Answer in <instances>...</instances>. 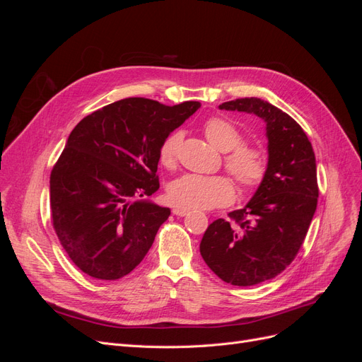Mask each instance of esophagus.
I'll return each instance as SVG.
<instances>
[{"instance_id":"34e87169","label":"esophagus","mask_w":362,"mask_h":362,"mask_svg":"<svg viewBox=\"0 0 362 362\" xmlns=\"http://www.w3.org/2000/svg\"><path fill=\"white\" fill-rule=\"evenodd\" d=\"M172 213L175 214V216H180V217H184V216H187L190 211L189 210H185V208H173L172 210Z\"/></svg>"}]
</instances>
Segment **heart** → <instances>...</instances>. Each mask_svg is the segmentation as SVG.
I'll return each instance as SVG.
<instances>
[{
	"label": "heart",
	"instance_id": "1",
	"mask_svg": "<svg viewBox=\"0 0 362 362\" xmlns=\"http://www.w3.org/2000/svg\"><path fill=\"white\" fill-rule=\"evenodd\" d=\"M206 140L225 152L223 168L231 175L243 193L255 192L264 182L269 172V157L266 151L243 144L245 136L231 120L225 117H211L204 124ZM182 136L178 131L163 139L158 149V160L164 168L177 166ZM235 190L231 180L223 175H182L173 180L168 187V199L172 205L185 210H211L233 204Z\"/></svg>",
	"mask_w": 362,
	"mask_h": 362
}]
</instances>
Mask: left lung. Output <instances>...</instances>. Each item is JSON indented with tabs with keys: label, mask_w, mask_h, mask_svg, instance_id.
I'll use <instances>...</instances> for the list:
<instances>
[{
	"label": "left lung",
	"mask_w": 362,
	"mask_h": 362,
	"mask_svg": "<svg viewBox=\"0 0 362 362\" xmlns=\"http://www.w3.org/2000/svg\"><path fill=\"white\" fill-rule=\"evenodd\" d=\"M218 107L254 113L267 125L264 182L245 208L208 226L199 247L222 281L250 287L278 276L303 245L319 198L315 156L302 127L270 103L238 98Z\"/></svg>",
	"instance_id": "left-lung-1"
}]
</instances>
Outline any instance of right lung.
<instances>
[{
    "label": "right lung",
    "mask_w": 362,
    "mask_h": 362,
    "mask_svg": "<svg viewBox=\"0 0 362 362\" xmlns=\"http://www.w3.org/2000/svg\"><path fill=\"white\" fill-rule=\"evenodd\" d=\"M199 107L125 98L72 129L51 170V223L86 275L116 281L145 258L170 216L169 208L148 201L160 189V145Z\"/></svg>",
    "instance_id": "obj_1"
}]
</instances>
